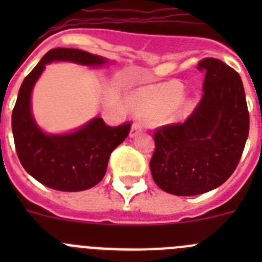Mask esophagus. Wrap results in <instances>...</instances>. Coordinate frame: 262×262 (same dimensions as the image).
Listing matches in <instances>:
<instances>
[{
    "label": "esophagus",
    "instance_id": "1",
    "mask_svg": "<svg viewBox=\"0 0 262 262\" xmlns=\"http://www.w3.org/2000/svg\"><path fill=\"white\" fill-rule=\"evenodd\" d=\"M142 129H143V126L140 122H138V120H135L133 123V126H131V131H129V136L131 138H134V136L138 135L139 133H142Z\"/></svg>",
    "mask_w": 262,
    "mask_h": 262
}]
</instances>
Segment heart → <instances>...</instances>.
Segmentation results:
<instances>
[{"label":"heart","instance_id":"1","mask_svg":"<svg viewBox=\"0 0 262 262\" xmlns=\"http://www.w3.org/2000/svg\"><path fill=\"white\" fill-rule=\"evenodd\" d=\"M182 93H184V86H182L181 82L169 81L165 84L148 88V89L140 90L136 94H134L133 105L138 110L142 111L166 110V108L173 107L175 103L180 101ZM187 107L189 106L185 102H179L176 105V108L180 113H185Z\"/></svg>","mask_w":262,"mask_h":262}]
</instances>
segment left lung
Here are the masks:
<instances>
[{
  "label": "left lung",
  "mask_w": 262,
  "mask_h": 262,
  "mask_svg": "<svg viewBox=\"0 0 262 262\" xmlns=\"http://www.w3.org/2000/svg\"><path fill=\"white\" fill-rule=\"evenodd\" d=\"M203 96L184 123L155 133L149 163L157 186L174 195H198L221 186L240 161L249 113L239 73L212 57L198 62Z\"/></svg>",
  "instance_id": "8db88e82"
}]
</instances>
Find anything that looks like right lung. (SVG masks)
<instances>
[{
	"instance_id": "1",
	"label": "right lung",
	"mask_w": 262,
	"mask_h": 262,
	"mask_svg": "<svg viewBox=\"0 0 262 262\" xmlns=\"http://www.w3.org/2000/svg\"><path fill=\"white\" fill-rule=\"evenodd\" d=\"M71 61L102 67L108 60L76 48H53L23 80L11 115L14 144L18 159L36 181L60 191H81L96 186L103 178L111 152L128 136L131 123L110 127L102 118L68 134H46L31 111L32 88L46 66Z\"/></svg>"
}]
</instances>
